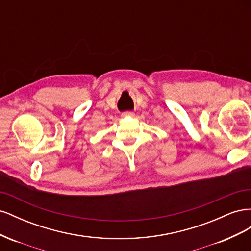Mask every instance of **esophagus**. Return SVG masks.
I'll list each match as a JSON object with an SVG mask.
<instances>
[{
  "label": "esophagus",
  "mask_w": 251,
  "mask_h": 251,
  "mask_svg": "<svg viewBox=\"0 0 251 251\" xmlns=\"http://www.w3.org/2000/svg\"><path fill=\"white\" fill-rule=\"evenodd\" d=\"M134 115H135V114L133 112H130V111L123 113V117H134Z\"/></svg>",
  "instance_id": "obj_1"
}]
</instances>
